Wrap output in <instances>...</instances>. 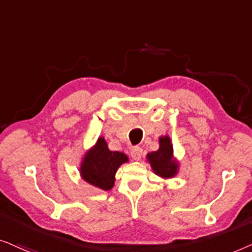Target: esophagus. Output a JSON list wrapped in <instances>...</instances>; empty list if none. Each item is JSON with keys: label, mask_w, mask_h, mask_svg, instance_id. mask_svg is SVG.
Here are the masks:
<instances>
[{"label": "esophagus", "mask_w": 252, "mask_h": 252, "mask_svg": "<svg viewBox=\"0 0 252 252\" xmlns=\"http://www.w3.org/2000/svg\"><path fill=\"white\" fill-rule=\"evenodd\" d=\"M131 157H132L133 160L139 161L143 157V149H140V147H138V146L133 147L132 151H131Z\"/></svg>", "instance_id": "1"}]
</instances>
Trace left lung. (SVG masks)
<instances>
[{
    "mask_svg": "<svg viewBox=\"0 0 252 252\" xmlns=\"http://www.w3.org/2000/svg\"><path fill=\"white\" fill-rule=\"evenodd\" d=\"M146 160L153 173L162 180L173 179L179 173L180 162L174 157L172 139L168 135L159 137V149L147 153Z\"/></svg>",
    "mask_w": 252,
    "mask_h": 252,
    "instance_id": "8db88e82",
    "label": "left lung"
}]
</instances>
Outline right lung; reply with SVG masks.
<instances>
[{
	"label": "right lung",
	"instance_id": "add662e5",
	"mask_svg": "<svg viewBox=\"0 0 252 252\" xmlns=\"http://www.w3.org/2000/svg\"><path fill=\"white\" fill-rule=\"evenodd\" d=\"M129 162L126 154L110 151L103 137L84 153L79 165V175L91 186L109 191L115 184V174L123 163Z\"/></svg>",
	"mask_w": 252,
	"mask_h": 252
}]
</instances>
